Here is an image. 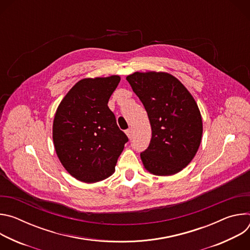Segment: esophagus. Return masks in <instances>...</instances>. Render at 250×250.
I'll use <instances>...</instances> for the list:
<instances>
[{
  "label": "esophagus",
  "mask_w": 250,
  "mask_h": 250,
  "mask_svg": "<svg viewBox=\"0 0 250 250\" xmlns=\"http://www.w3.org/2000/svg\"><path fill=\"white\" fill-rule=\"evenodd\" d=\"M125 134L127 135L128 138H131L132 137V129L131 128H128L125 130Z\"/></svg>",
  "instance_id": "esophagus-1"
}]
</instances>
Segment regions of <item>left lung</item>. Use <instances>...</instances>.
I'll list each match as a JSON object with an SVG mask.
<instances>
[{
  "label": "left lung",
  "instance_id": "left-lung-1",
  "mask_svg": "<svg viewBox=\"0 0 250 250\" xmlns=\"http://www.w3.org/2000/svg\"><path fill=\"white\" fill-rule=\"evenodd\" d=\"M144 104L151 125V140L140 153L145 168L157 176L180 172L201 145L203 122L198 104L187 88L166 72H134L126 76Z\"/></svg>",
  "mask_w": 250,
  "mask_h": 250
}]
</instances>
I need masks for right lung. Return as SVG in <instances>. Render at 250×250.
I'll list each match as a JSON object with an SVG mask.
<instances>
[{
	"instance_id": "add662e5",
	"label": "right lung",
	"mask_w": 250,
	"mask_h": 250,
	"mask_svg": "<svg viewBox=\"0 0 250 250\" xmlns=\"http://www.w3.org/2000/svg\"><path fill=\"white\" fill-rule=\"evenodd\" d=\"M120 81L119 75L82 79L56 110L52 126L56 154L66 171L81 182L110 177L128 140L108 106Z\"/></svg>"
}]
</instances>
